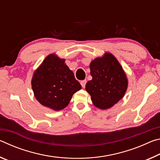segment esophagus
<instances>
[{
	"label": "esophagus",
	"mask_w": 160,
	"mask_h": 160,
	"mask_svg": "<svg viewBox=\"0 0 160 160\" xmlns=\"http://www.w3.org/2000/svg\"><path fill=\"white\" fill-rule=\"evenodd\" d=\"M86 83H87V80H82V81H81V82H80V84H81V85H82V88H85Z\"/></svg>",
	"instance_id": "1"
}]
</instances>
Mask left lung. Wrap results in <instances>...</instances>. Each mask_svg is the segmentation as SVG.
<instances>
[{
  "label": "left lung",
  "instance_id": "8db88e82",
  "mask_svg": "<svg viewBox=\"0 0 160 160\" xmlns=\"http://www.w3.org/2000/svg\"><path fill=\"white\" fill-rule=\"evenodd\" d=\"M92 79L85 90L94 106L102 109L113 107L122 99L128 88V80L117 59L110 53L96 58L90 65Z\"/></svg>",
  "mask_w": 160,
  "mask_h": 160
}]
</instances>
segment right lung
I'll return each instance as SVG.
<instances>
[{"label":"right lung","instance_id":"right-lung-1","mask_svg":"<svg viewBox=\"0 0 160 160\" xmlns=\"http://www.w3.org/2000/svg\"><path fill=\"white\" fill-rule=\"evenodd\" d=\"M32 88L40 104L59 111L68 105L73 94L82 87L65 59L50 54L34 72Z\"/></svg>","mask_w":160,"mask_h":160}]
</instances>
